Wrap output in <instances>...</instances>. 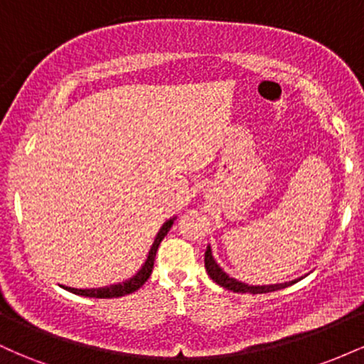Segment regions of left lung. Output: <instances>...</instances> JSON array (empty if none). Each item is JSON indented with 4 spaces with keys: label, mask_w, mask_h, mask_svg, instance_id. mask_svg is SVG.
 I'll return each mask as SVG.
<instances>
[{
    "label": "left lung",
    "mask_w": 364,
    "mask_h": 364,
    "mask_svg": "<svg viewBox=\"0 0 364 364\" xmlns=\"http://www.w3.org/2000/svg\"><path fill=\"white\" fill-rule=\"evenodd\" d=\"M205 269L207 274L210 275V279L214 282L219 284L220 287H225V289L232 291V292H250V294H263V292H274L279 289H284V287L291 286V284L298 282V281H291V282H284V284H270V286H248V284L236 281V279L229 277L228 274L217 265V262L212 257V250L210 246H207L205 250Z\"/></svg>",
    "instance_id": "8db88e82"
}]
</instances>
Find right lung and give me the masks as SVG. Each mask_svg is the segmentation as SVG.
Masks as SVG:
<instances>
[{
    "label": "right lung",
    "mask_w": 364,
    "mask_h": 364,
    "mask_svg": "<svg viewBox=\"0 0 364 364\" xmlns=\"http://www.w3.org/2000/svg\"><path fill=\"white\" fill-rule=\"evenodd\" d=\"M173 223H174V217L173 219L166 220V223L162 224V228L159 229L156 240H154L152 248H150L147 260H145L144 265H141V269L135 275H133L129 281H124L121 284H112V286H107V287H99V289H75V287H65V286L63 287H65L66 291L73 292V294L87 296V298H121V296L132 294V292L140 289V287L147 282L150 274H152L154 260H156V253H157L159 245H161V241L164 240V236L169 232Z\"/></svg>",
    "instance_id": "1"
}]
</instances>
